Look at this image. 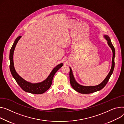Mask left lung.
<instances>
[{
	"mask_svg": "<svg viewBox=\"0 0 124 124\" xmlns=\"http://www.w3.org/2000/svg\"><path fill=\"white\" fill-rule=\"evenodd\" d=\"M104 37L107 41V43H108L109 47L112 49V51L113 52V57H112V66L111 70L109 73V74L107 75L105 79L102 82L96 86H83L79 84L76 81L74 76L73 75V72L72 69L70 67V73H69V77H70V84L72 88L76 91L77 92L81 93V94H90L92 93H94L98 91H100L107 84V82H108L113 72L114 67H115V48L113 46V44H112L111 39L108 35H104Z\"/></svg>",
	"mask_w": 124,
	"mask_h": 124,
	"instance_id": "left-lung-1",
	"label": "left lung"
}]
</instances>
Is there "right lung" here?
I'll list each match as a JSON object with an SVG mask.
<instances>
[{"label": "right lung", "mask_w": 124, "mask_h": 124, "mask_svg": "<svg viewBox=\"0 0 124 124\" xmlns=\"http://www.w3.org/2000/svg\"><path fill=\"white\" fill-rule=\"evenodd\" d=\"M21 36H19L16 38L10 50L9 60H10V70L13 77L14 78L17 84L21 88V89L25 92H28L31 94H41L45 92L51 86L52 83V80L56 72L62 66L63 64L60 63L57 65L55 67L53 68L50 74L48 77L43 81L36 83H32L23 79L16 72L13 62V53L15 50L16 44L18 42L19 40L21 38Z\"/></svg>", "instance_id": "add662e5"}]
</instances>
